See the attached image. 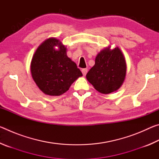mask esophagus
I'll list each match as a JSON object with an SVG mask.
<instances>
[{
  "mask_svg": "<svg viewBox=\"0 0 159 159\" xmlns=\"http://www.w3.org/2000/svg\"><path fill=\"white\" fill-rule=\"evenodd\" d=\"M81 71H82L83 76H85L86 74H87V72H88V69H83L81 70Z\"/></svg>",
  "mask_w": 159,
  "mask_h": 159,
  "instance_id": "1",
  "label": "esophagus"
}]
</instances>
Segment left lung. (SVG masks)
Instances as JSON below:
<instances>
[{
    "instance_id": "8db88e82",
    "label": "left lung",
    "mask_w": 159,
    "mask_h": 159,
    "mask_svg": "<svg viewBox=\"0 0 159 159\" xmlns=\"http://www.w3.org/2000/svg\"><path fill=\"white\" fill-rule=\"evenodd\" d=\"M124 56L118 47L104 48L98 53L95 64L86 74V79L95 89L103 94L117 90L122 85L126 75Z\"/></svg>"
}]
</instances>
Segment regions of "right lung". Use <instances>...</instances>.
Masks as SVG:
<instances>
[{
    "label": "right lung",
    "instance_id": "add662e5",
    "mask_svg": "<svg viewBox=\"0 0 159 159\" xmlns=\"http://www.w3.org/2000/svg\"><path fill=\"white\" fill-rule=\"evenodd\" d=\"M55 47L58 49L55 50ZM31 72L38 87L45 95L59 96L66 93L83 74L66 55V48L55 38L42 43L31 62Z\"/></svg>",
    "mask_w": 159,
    "mask_h": 159
}]
</instances>
